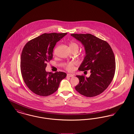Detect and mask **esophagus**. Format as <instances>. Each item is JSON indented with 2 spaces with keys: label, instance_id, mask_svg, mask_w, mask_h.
Segmentation results:
<instances>
[{
  "label": "esophagus",
  "instance_id": "obj_1",
  "mask_svg": "<svg viewBox=\"0 0 134 134\" xmlns=\"http://www.w3.org/2000/svg\"><path fill=\"white\" fill-rule=\"evenodd\" d=\"M67 76L68 77H72L74 76V75L72 74H70V73L69 74V73H68V74H67Z\"/></svg>",
  "mask_w": 134,
  "mask_h": 134
}]
</instances>
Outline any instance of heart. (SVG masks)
Wrapping results in <instances>:
<instances>
[{
	"label": "heart",
	"mask_w": 134,
	"mask_h": 134,
	"mask_svg": "<svg viewBox=\"0 0 134 134\" xmlns=\"http://www.w3.org/2000/svg\"><path fill=\"white\" fill-rule=\"evenodd\" d=\"M69 46H70V48L71 50L77 49V50H78L79 46L76 42H70ZM76 63L75 62H69V63L66 64V68L68 70H72L73 69L74 65Z\"/></svg>",
	"instance_id": "obj_1"
}]
</instances>
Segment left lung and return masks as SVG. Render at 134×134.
Listing matches in <instances>:
<instances>
[{
  "label": "left lung",
  "mask_w": 134,
  "mask_h": 134,
  "mask_svg": "<svg viewBox=\"0 0 134 134\" xmlns=\"http://www.w3.org/2000/svg\"><path fill=\"white\" fill-rule=\"evenodd\" d=\"M71 36L84 46L85 55L78 70H89L88 77L76 75L79 83L75 89L80 94L93 97L108 88L115 75V62L114 52L108 43L90 34H72Z\"/></svg>",
  "instance_id": "1"
}]
</instances>
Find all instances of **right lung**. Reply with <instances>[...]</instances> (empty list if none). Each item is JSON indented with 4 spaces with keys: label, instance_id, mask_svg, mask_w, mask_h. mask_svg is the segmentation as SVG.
Returning a JSON list of instances; mask_svg holds the SVG:
<instances>
[{
    "label": "right lung",
    "instance_id": "obj_1",
    "mask_svg": "<svg viewBox=\"0 0 134 134\" xmlns=\"http://www.w3.org/2000/svg\"><path fill=\"white\" fill-rule=\"evenodd\" d=\"M67 33L43 34L28 42L21 53L20 70L26 86L34 93L42 96H50L57 90L67 74L46 71L47 62L53 58L56 43Z\"/></svg>",
    "mask_w": 134,
    "mask_h": 134
}]
</instances>
